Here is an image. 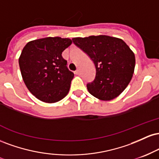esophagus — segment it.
<instances>
[{"label":"esophagus","mask_w":159,"mask_h":159,"mask_svg":"<svg viewBox=\"0 0 159 159\" xmlns=\"http://www.w3.org/2000/svg\"><path fill=\"white\" fill-rule=\"evenodd\" d=\"M75 74L77 75H80V70H79V69H77V70H76L75 72Z\"/></svg>","instance_id":"1"}]
</instances>
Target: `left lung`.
I'll list each match as a JSON object with an SVG mask.
<instances>
[{"mask_svg": "<svg viewBox=\"0 0 159 159\" xmlns=\"http://www.w3.org/2000/svg\"><path fill=\"white\" fill-rule=\"evenodd\" d=\"M72 41L96 67L94 81L87 84L89 93L103 101L117 97L130 82L135 66L134 54L126 43L105 35L76 37Z\"/></svg>", "mask_w": 159, "mask_h": 159, "instance_id": "1", "label": "left lung"}]
</instances>
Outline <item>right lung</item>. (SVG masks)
<instances>
[{
	"mask_svg": "<svg viewBox=\"0 0 159 159\" xmlns=\"http://www.w3.org/2000/svg\"><path fill=\"white\" fill-rule=\"evenodd\" d=\"M72 44L69 38L46 37L27 43L19 57L21 76L29 91L46 103L68 94L74 73L67 68L62 52Z\"/></svg>",
	"mask_w": 159,
	"mask_h": 159,
	"instance_id": "obj_1",
	"label": "right lung"
}]
</instances>
